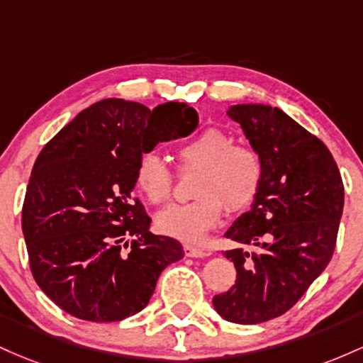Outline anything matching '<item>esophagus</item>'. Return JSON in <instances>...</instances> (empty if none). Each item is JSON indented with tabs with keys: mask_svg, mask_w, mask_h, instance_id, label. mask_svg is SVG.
<instances>
[{
	"mask_svg": "<svg viewBox=\"0 0 363 363\" xmlns=\"http://www.w3.org/2000/svg\"><path fill=\"white\" fill-rule=\"evenodd\" d=\"M183 250H185L186 257H206V255H209V252L207 250H203V248H199L195 245H190V243H185V245H183Z\"/></svg>",
	"mask_w": 363,
	"mask_h": 363,
	"instance_id": "esophagus-1",
	"label": "esophagus"
}]
</instances>
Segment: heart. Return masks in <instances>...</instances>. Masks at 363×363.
<instances>
[{
    "label": "heart",
    "instance_id": "obj_1",
    "mask_svg": "<svg viewBox=\"0 0 363 363\" xmlns=\"http://www.w3.org/2000/svg\"><path fill=\"white\" fill-rule=\"evenodd\" d=\"M183 168H197L194 194L185 203H171L156 216L162 235L183 242H199L218 225L225 203L230 211L247 207L255 199L264 178V162L254 147L231 144L219 128H206L182 142L177 150ZM135 183L152 203L168 201L173 174L160 154L144 152L135 166Z\"/></svg>",
    "mask_w": 363,
    "mask_h": 363
}]
</instances>
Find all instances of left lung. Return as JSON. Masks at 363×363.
<instances>
[{
  "mask_svg": "<svg viewBox=\"0 0 363 363\" xmlns=\"http://www.w3.org/2000/svg\"><path fill=\"white\" fill-rule=\"evenodd\" d=\"M228 116L262 157L264 178L250 211L225 233L240 243L225 252L236 283L213 305L230 323L259 324L290 311L325 269L345 189L324 142L279 108L236 104Z\"/></svg>",
  "mask_w": 363,
  "mask_h": 363,
  "instance_id": "1",
  "label": "left lung"
}]
</instances>
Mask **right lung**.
<instances>
[{
  "label": "right lung",
  "mask_w": 363,
  "mask_h": 363,
  "mask_svg": "<svg viewBox=\"0 0 363 363\" xmlns=\"http://www.w3.org/2000/svg\"><path fill=\"white\" fill-rule=\"evenodd\" d=\"M197 125V111L183 103L150 111L111 97L80 111L44 145L22 231L32 276L60 308L92 323L127 319L149 303L162 269L183 259L178 240L150 233L132 192L138 157Z\"/></svg>",
  "instance_id": "1"
}]
</instances>
